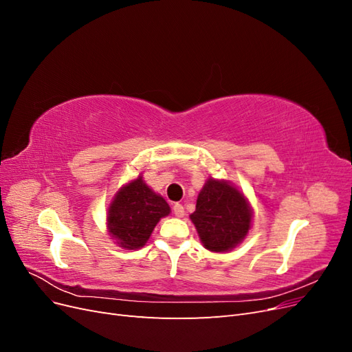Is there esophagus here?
Listing matches in <instances>:
<instances>
[{
    "label": "esophagus",
    "mask_w": 352,
    "mask_h": 352,
    "mask_svg": "<svg viewBox=\"0 0 352 352\" xmlns=\"http://www.w3.org/2000/svg\"><path fill=\"white\" fill-rule=\"evenodd\" d=\"M173 212H175L176 217H184V214H185L184 206L182 204H175L173 206Z\"/></svg>",
    "instance_id": "esophagus-1"
}]
</instances>
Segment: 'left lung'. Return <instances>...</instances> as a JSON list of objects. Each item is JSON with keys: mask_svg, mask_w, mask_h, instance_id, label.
<instances>
[{"mask_svg": "<svg viewBox=\"0 0 352 352\" xmlns=\"http://www.w3.org/2000/svg\"><path fill=\"white\" fill-rule=\"evenodd\" d=\"M204 247L226 252L241 243L251 228L252 211L247 198L226 180L207 179L189 216Z\"/></svg>", "mask_w": 352, "mask_h": 352, "instance_id": "left-lung-1", "label": "left lung"}]
</instances>
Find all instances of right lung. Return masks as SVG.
Listing matches in <instances>:
<instances>
[{"mask_svg":"<svg viewBox=\"0 0 352 352\" xmlns=\"http://www.w3.org/2000/svg\"><path fill=\"white\" fill-rule=\"evenodd\" d=\"M168 214L166 199L138 176L114 195L107 212V229L119 247L138 250L150 239L160 219Z\"/></svg>","mask_w":352,"mask_h":352,"instance_id":"right-lung-1","label":"right lung"}]
</instances>
